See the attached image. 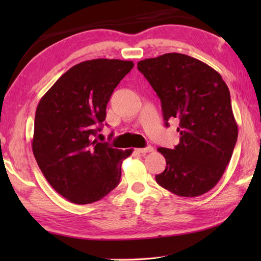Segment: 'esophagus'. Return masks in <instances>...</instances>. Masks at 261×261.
<instances>
[{"label":"esophagus","instance_id":"obj_1","mask_svg":"<svg viewBox=\"0 0 261 261\" xmlns=\"http://www.w3.org/2000/svg\"><path fill=\"white\" fill-rule=\"evenodd\" d=\"M136 152L140 153V154H146V153H149V152H153V147L148 146V147H145V148H136Z\"/></svg>","mask_w":261,"mask_h":261}]
</instances>
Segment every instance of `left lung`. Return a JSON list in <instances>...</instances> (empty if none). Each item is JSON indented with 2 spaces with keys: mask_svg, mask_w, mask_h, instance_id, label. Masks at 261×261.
Instances as JSON below:
<instances>
[{
  "mask_svg": "<svg viewBox=\"0 0 261 261\" xmlns=\"http://www.w3.org/2000/svg\"><path fill=\"white\" fill-rule=\"evenodd\" d=\"M161 100L163 118H178L179 144L159 147L166 159L156 183L180 197H198L213 189L226 170L238 127L230 93L221 74L191 56L168 53L138 62Z\"/></svg>",
  "mask_w": 261,
  "mask_h": 261,
  "instance_id": "1",
  "label": "left lung"
}]
</instances>
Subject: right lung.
<instances>
[{"label":"right lung","instance_id":"obj_1","mask_svg":"<svg viewBox=\"0 0 261 261\" xmlns=\"http://www.w3.org/2000/svg\"><path fill=\"white\" fill-rule=\"evenodd\" d=\"M132 61L96 59L73 65L39 101L32 151L53 189L78 205L102 199L120 183L132 149L94 139L116 87Z\"/></svg>","mask_w":261,"mask_h":261}]
</instances>
